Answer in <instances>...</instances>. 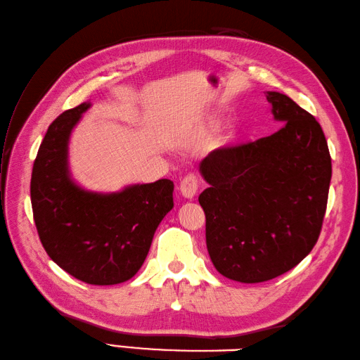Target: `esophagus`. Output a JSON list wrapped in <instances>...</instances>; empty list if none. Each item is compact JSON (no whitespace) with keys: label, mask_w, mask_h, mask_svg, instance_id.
<instances>
[{"label":"esophagus","mask_w":360,"mask_h":360,"mask_svg":"<svg viewBox=\"0 0 360 360\" xmlns=\"http://www.w3.org/2000/svg\"><path fill=\"white\" fill-rule=\"evenodd\" d=\"M181 195L187 199H193L198 191V178L195 174H187L186 178L181 181Z\"/></svg>","instance_id":"obj_1"}]
</instances>
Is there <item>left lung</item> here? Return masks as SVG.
<instances>
[{
    "label": "left lung",
    "mask_w": 360,
    "mask_h": 360,
    "mask_svg": "<svg viewBox=\"0 0 360 360\" xmlns=\"http://www.w3.org/2000/svg\"><path fill=\"white\" fill-rule=\"evenodd\" d=\"M273 135L213 150L199 172L208 188L199 195L205 240L214 269L242 283L287 273L319 238L331 181V158L322 127L293 99L266 91Z\"/></svg>",
    "instance_id": "left-lung-1"
}]
</instances>
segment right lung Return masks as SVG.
<instances>
[{
  "label": "right lung",
  "mask_w": 360,
  "mask_h": 360,
  "mask_svg": "<svg viewBox=\"0 0 360 360\" xmlns=\"http://www.w3.org/2000/svg\"><path fill=\"white\" fill-rule=\"evenodd\" d=\"M90 107L82 103L49 125L32 170V210L41 244L56 265L91 285H115L144 264L158 225L173 208L174 186L160 179L101 193L75 182L69 142Z\"/></svg>",
  "instance_id": "1"
}]
</instances>
